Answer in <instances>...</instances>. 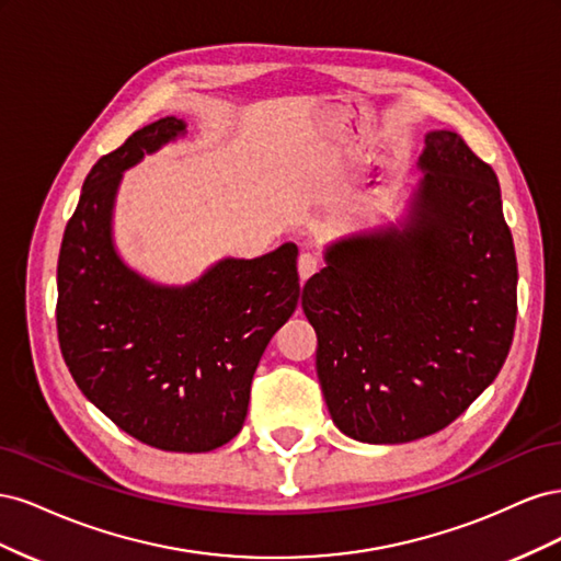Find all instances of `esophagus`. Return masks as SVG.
Segmentation results:
<instances>
[{"mask_svg":"<svg viewBox=\"0 0 561 561\" xmlns=\"http://www.w3.org/2000/svg\"><path fill=\"white\" fill-rule=\"evenodd\" d=\"M297 268H299V278L307 280L320 268V260L316 257L313 252H301L299 254V262H297Z\"/></svg>","mask_w":561,"mask_h":561,"instance_id":"34e87169","label":"esophagus"}]
</instances>
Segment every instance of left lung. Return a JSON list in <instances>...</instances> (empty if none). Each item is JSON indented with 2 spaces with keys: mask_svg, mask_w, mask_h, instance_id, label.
<instances>
[{
  "mask_svg": "<svg viewBox=\"0 0 561 561\" xmlns=\"http://www.w3.org/2000/svg\"><path fill=\"white\" fill-rule=\"evenodd\" d=\"M407 213L325 248L304 285L334 426L369 445L433 435L496 379L517 320V260L496 173L431 130Z\"/></svg>",
  "mask_w": 561,
  "mask_h": 561,
  "instance_id": "left-lung-1",
  "label": "left lung"
}]
</instances>
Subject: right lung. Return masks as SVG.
<instances>
[{
    "mask_svg": "<svg viewBox=\"0 0 561 561\" xmlns=\"http://www.w3.org/2000/svg\"><path fill=\"white\" fill-rule=\"evenodd\" d=\"M178 116L135 130L81 186L58 257V342L81 393L140 443L201 454L239 435L271 336L297 309V245L219 260L198 280L161 285L116 252L124 173L184 135Z\"/></svg>",
    "mask_w": 561,
    "mask_h": 561,
    "instance_id": "right-lung-1",
    "label": "right lung"
}]
</instances>
